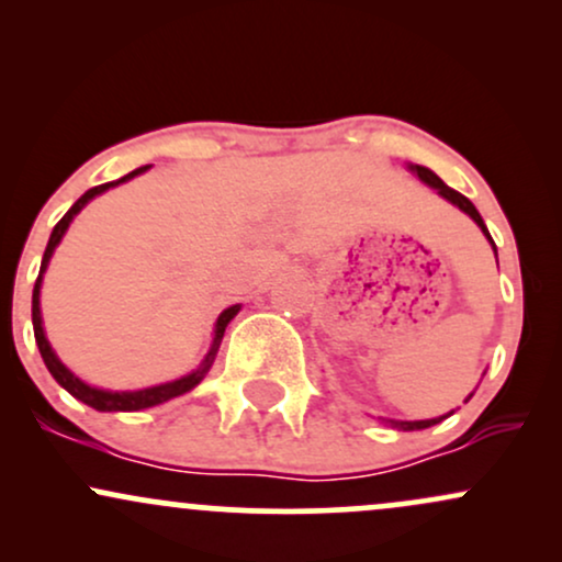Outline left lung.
Masks as SVG:
<instances>
[{"instance_id": "1", "label": "left lung", "mask_w": 562, "mask_h": 562, "mask_svg": "<svg viewBox=\"0 0 562 562\" xmlns=\"http://www.w3.org/2000/svg\"><path fill=\"white\" fill-rule=\"evenodd\" d=\"M406 169H409L412 173H415L417 179H420V182H425L428 187H434V190L438 192V195H441L443 200H449L451 205H457V209L460 211H465V214L473 218L475 224H479L481 227V232L483 235H486V240L492 243V248H494V256H496V245H494V240H492V235H488V229H486V224H483V218H481V214H479V209H475L473 203H470V200L462 195V192H457V190H451V187H447L441 182V177H436L434 171L430 169H425V166H417V164H406ZM470 398H473V393H470V396L465 398V402H470ZM454 412V409H451ZM449 412V415H451ZM449 415H441V417H434V420H385L389 425H393V428H398V430H423V428H430V425H436V423H441V420H447Z\"/></svg>"}]
</instances>
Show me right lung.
<instances>
[{"label":"right lung","instance_id":"right-lung-1","mask_svg":"<svg viewBox=\"0 0 562 562\" xmlns=\"http://www.w3.org/2000/svg\"><path fill=\"white\" fill-rule=\"evenodd\" d=\"M147 169H153V166H139V169H134L132 173H126V177L115 179V182H105V184H97L92 190H87L83 195L76 200L74 205L68 209V214L60 218V222L55 224L53 235H49V243H47V250H44V259H42V269H38V277H36V285H34V301H31V319H34V338H36V346H38V353H42L44 364H47L49 375H53L57 383L66 389L70 396L79 398L87 406H92L97 412H139V409H147V406H158L164 402H169V398H177L182 396V393L192 391L195 385L209 375L211 364H214L216 359V351L218 346H222V338H224V330H227V325L232 319L237 317V312H240V303H235V306L224 308L222 314H218L216 325H214V340H211V348L209 353H205V359L200 362L198 370L187 372V375L177 378V380H169V383H160V385H150V389H139V391H108V389H97V385H89L83 383L79 375H74V372L68 370L66 364L57 359V353L53 351V346H49L47 335H44V327H42V303H38V295H42V280H44V272H47L49 267V259H53L55 248L60 245L63 235H66L70 222H74V216L79 214L83 205L89 203V200L102 195L105 190H111V187H119L128 182V179H134L137 173H145Z\"/></svg>","mask_w":562,"mask_h":562}]
</instances>
